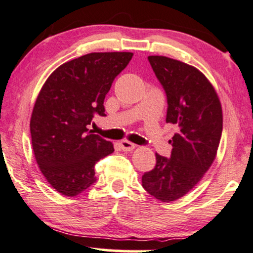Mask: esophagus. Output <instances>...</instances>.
Wrapping results in <instances>:
<instances>
[{
    "instance_id": "1",
    "label": "esophagus",
    "mask_w": 253,
    "mask_h": 253,
    "mask_svg": "<svg viewBox=\"0 0 253 253\" xmlns=\"http://www.w3.org/2000/svg\"><path fill=\"white\" fill-rule=\"evenodd\" d=\"M135 147L136 144L129 142V141H121L120 142V148L124 151H132L133 149H135Z\"/></svg>"
}]
</instances>
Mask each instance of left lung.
I'll return each mask as SVG.
<instances>
[{"mask_svg":"<svg viewBox=\"0 0 253 253\" xmlns=\"http://www.w3.org/2000/svg\"><path fill=\"white\" fill-rule=\"evenodd\" d=\"M167 93V123L179 130L170 141L171 157L156 154V166L142 176V186L155 199L170 203L199 183L216 157L223 116L220 99L207 77L193 66L148 56Z\"/></svg>","mask_w":253,"mask_h":253,"instance_id":"left-lung-1","label":"left lung"}]
</instances>
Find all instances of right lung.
I'll use <instances>...</instances> for the list:
<instances>
[{
  "label": "right lung",
  "instance_id": "obj_1",
  "mask_svg": "<svg viewBox=\"0 0 253 253\" xmlns=\"http://www.w3.org/2000/svg\"><path fill=\"white\" fill-rule=\"evenodd\" d=\"M130 52L89 53L50 74L37 97L30 130L39 169L50 186L76 197L96 181L95 164L113 144L87 132L95 114L105 116L104 99L132 59Z\"/></svg>",
  "mask_w": 253,
  "mask_h": 253
}]
</instances>
